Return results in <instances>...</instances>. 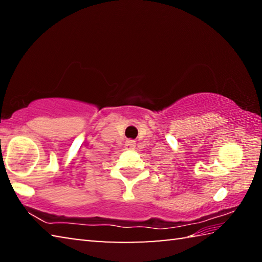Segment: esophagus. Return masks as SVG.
<instances>
[{
    "label": "esophagus",
    "mask_w": 262,
    "mask_h": 262,
    "mask_svg": "<svg viewBox=\"0 0 262 262\" xmlns=\"http://www.w3.org/2000/svg\"><path fill=\"white\" fill-rule=\"evenodd\" d=\"M135 147H136L135 141H133V140H127L126 141L125 148H126V150H128V151H132V150H134Z\"/></svg>",
    "instance_id": "obj_1"
}]
</instances>
